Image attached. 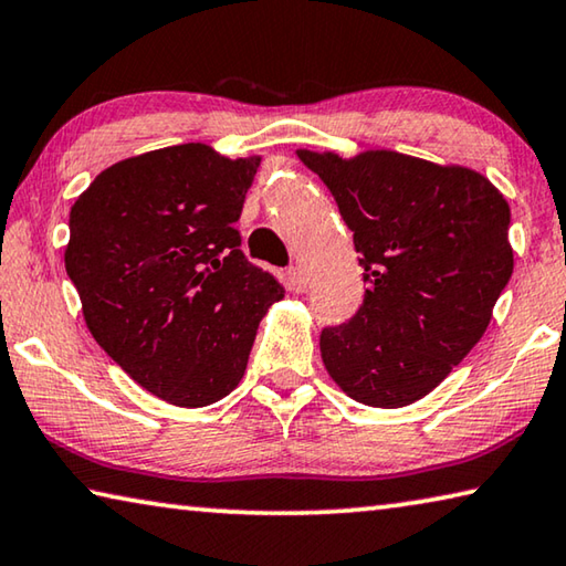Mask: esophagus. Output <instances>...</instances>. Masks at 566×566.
<instances>
[{
    "instance_id": "34e87169",
    "label": "esophagus",
    "mask_w": 566,
    "mask_h": 566,
    "mask_svg": "<svg viewBox=\"0 0 566 566\" xmlns=\"http://www.w3.org/2000/svg\"><path fill=\"white\" fill-rule=\"evenodd\" d=\"M306 274L302 266H290V272H286V284H290L292 292H304L306 290Z\"/></svg>"
}]
</instances>
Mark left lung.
<instances>
[{
    "instance_id": "8db88e82",
    "label": "left lung",
    "mask_w": 566,
    "mask_h": 566,
    "mask_svg": "<svg viewBox=\"0 0 566 566\" xmlns=\"http://www.w3.org/2000/svg\"><path fill=\"white\" fill-rule=\"evenodd\" d=\"M296 155L332 191L367 282L357 314L322 329L324 367L361 405H411L490 327L514 270L510 205L467 167L389 149Z\"/></svg>"
}]
</instances>
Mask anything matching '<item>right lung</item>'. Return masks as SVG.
Listing matches in <instances>:
<instances>
[{"instance_id": "obj_1", "label": "right lung", "mask_w": 566, "mask_h": 566, "mask_svg": "<svg viewBox=\"0 0 566 566\" xmlns=\"http://www.w3.org/2000/svg\"><path fill=\"white\" fill-rule=\"evenodd\" d=\"M260 161L207 145L155 149L104 169L70 212L64 266L92 337L169 405L227 397L284 296L234 227Z\"/></svg>"}]
</instances>
